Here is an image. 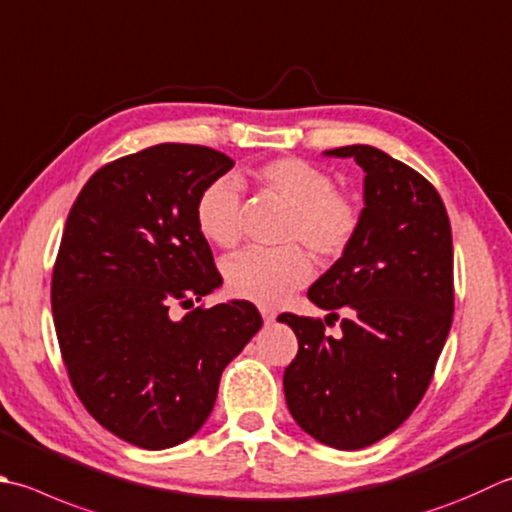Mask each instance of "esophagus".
Listing matches in <instances>:
<instances>
[{"mask_svg": "<svg viewBox=\"0 0 512 512\" xmlns=\"http://www.w3.org/2000/svg\"><path fill=\"white\" fill-rule=\"evenodd\" d=\"M262 317H264V324H273L277 313H275V310H270V308H262Z\"/></svg>", "mask_w": 512, "mask_h": 512, "instance_id": "1", "label": "esophagus"}]
</instances>
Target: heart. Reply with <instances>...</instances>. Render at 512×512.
<instances>
[{"instance_id":"b5f03b06","label":"heart","mask_w":512,"mask_h":512,"mask_svg":"<svg viewBox=\"0 0 512 512\" xmlns=\"http://www.w3.org/2000/svg\"><path fill=\"white\" fill-rule=\"evenodd\" d=\"M255 182L293 208L286 239H299L310 253L328 259L342 255L359 228V208L350 197L335 190L328 170L299 157L273 159L253 170ZM202 235L222 248L242 237V184L235 175L210 182L195 206ZM313 275V264L299 246L246 248L224 262L230 293L248 302L275 306L304 286Z\"/></svg>"}]
</instances>
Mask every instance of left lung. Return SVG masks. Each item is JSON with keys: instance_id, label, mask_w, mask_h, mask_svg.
I'll return each mask as SVG.
<instances>
[{"instance_id": "1", "label": "left lung", "mask_w": 512, "mask_h": 512, "mask_svg": "<svg viewBox=\"0 0 512 512\" xmlns=\"http://www.w3.org/2000/svg\"><path fill=\"white\" fill-rule=\"evenodd\" d=\"M362 166L364 208L342 257L308 299L342 313V337L324 322L284 313L299 350L284 370L290 415L319 444L359 450L402 426L422 402L453 324V235L433 184L384 150H326ZM326 317V324H328Z\"/></svg>"}]
</instances>
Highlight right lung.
Instances as JSON below:
<instances>
[{
  "label": "right lung",
  "mask_w": 512,
  "mask_h": 512,
  "mask_svg": "<svg viewBox=\"0 0 512 512\" xmlns=\"http://www.w3.org/2000/svg\"><path fill=\"white\" fill-rule=\"evenodd\" d=\"M233 166L206 146H150L99 168L68 213L50 286L59 348L88 413L133 446L193 437L262 328L244 299L168 313L222 286L195 206Z\"/></svg>",
  "instance_id": "obj_1"
}]
</instances>
